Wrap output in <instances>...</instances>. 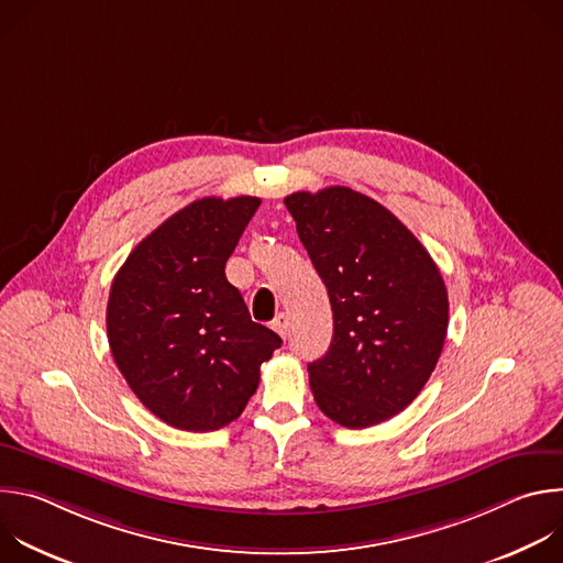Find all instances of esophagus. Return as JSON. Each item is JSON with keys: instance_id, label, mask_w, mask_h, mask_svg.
<instances>
[{"instance_id": "34e87169", "label": "esophagus", "mask_w": 563, "mask_h": 563, "mask_svg": "<svg viewBox=\"0 0 563 563\" xmlns=\"http://www.w3.org/2000/svg\"><path fill=\"white\" fill-rule=\"evenodd\" d=\"M272 328L283 336V339H287L289 336V316L287 313H278L276 318H274V323H272Z\"/></svg>"}]
</instances>
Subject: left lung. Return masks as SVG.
I'll return each mask as SVG.
<instances>
[{
    "mask_svg": "<svg viewBox=\"0 0 563 563\" xmlns=\"http://www.w3.org/2000/svg\"><path fill=\"white\" fill-rule=\"evenodd\" d=\"M285 207L334 316L330 350L307 365L316 406L352 430L383 423L412 404L441 356V272L404 222L358 191H296Z\"/></svg>",
    "mask_w": 563,
    "mask_h": 563,
    "instance_id": "obj_1",
    "label": "left lung"
}]
</instances>
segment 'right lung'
I'll list each match as a JSON object with an SVG mask.
<instances>
[{
  "label": "right lung",
  "instance_id": "1",
  "mask_svg": "<svg viewBox=\"0 0 563 563\" xmlns=\"http://www.w3.org/2000/svg\"><path fill=\"white\" fill-rule=\"evenodd\" d=\"M261 198H202L129 254L113 278L107 334L142 406L187 432L243 415L280 336L252 320L224 265Z\"/></svg>",
  "mask_w": 563,
  "mask_h": 563
}]
</instances>
